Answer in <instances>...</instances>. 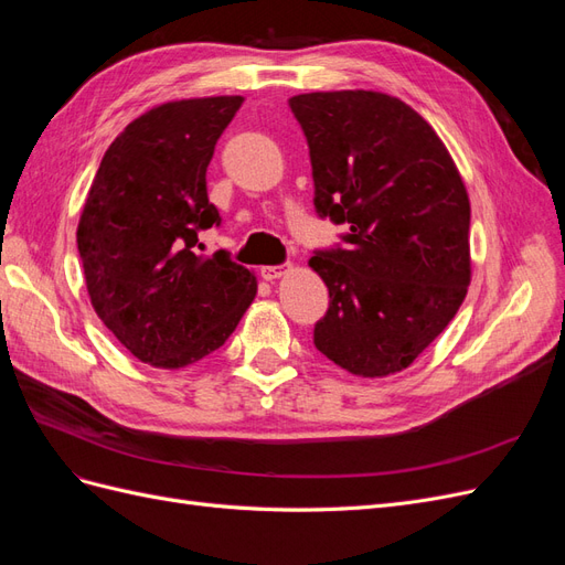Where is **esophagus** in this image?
<instances>
[{"label": "esophagus", "instance_id": "esophagus-1", "mask_svg": "<svg viewBox=\"0 0 565 565\" xmlns=\"http://www.w3.org/2000/svg\"><path fill=\"white\" fill-rule=\"evenodd\" d=\"M287 266H262V278L264 280H278L280 276H285Z\"/></svg>", "mask_w": 565, "mask_h": 565}]
</instances>
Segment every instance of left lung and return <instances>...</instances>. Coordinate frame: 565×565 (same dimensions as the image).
Masks as SVG:
<instances>
[{
	"label": "left lung",
	"mask_w": 565,
	"mask_h": 565,
	"mask_svg": "<svg viewBox=\"0 0 565 565\" xmlns=\"http://www.w3.org/2000/svg\"><path fill=\"white\" fill-rule=\"evenodd\" d=\"M309 143L313 204L344 247L309 266L330 289L313 344L358 377L405 370L448 328L471 280V207L448 148L422 115L380 92L289 98Z\"/></svg>",
	"instance_id": "1"
}]
</instances>
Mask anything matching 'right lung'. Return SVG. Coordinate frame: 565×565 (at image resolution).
Listing matches in <instances>:
<instances>
[{
  "instance_id": "right-lung-1",
  "label": "right lung",
  "mask_w": 565,
  "mask_h": 565,
  "mask_svg": "<svg viewBox=\"0 0 565 565\" xmlns=\"http://www.w3.org/2000/svg\"><path fill=\"white\" fill-rule=\"evenodd\" d=\"M243 96L185 98L136 117L100 160L77 226L94 311L141 363L177 370L233 334L256 297L226 249L198 256L221 224L207 167Z\"/></svg>"
}]
</instances>
